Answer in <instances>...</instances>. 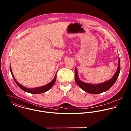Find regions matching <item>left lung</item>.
I'll return each instance as SVG.
<instances>
[{
    "instance_id": "8db88e82",
    "label": "left lung",
    "mask_w": 131,
    "mask_h": 131,
    "mask_svg": "<svg viewBox=\"0 0 131 131\" xmlns=\"http://www.w3.org/2000/svg\"><path fill=\"white\" fill-rule=\"evenodd\" d=\"M121 69V65H120V60L119 58L118 59V66L117 67V71L114 74L113 77L108 81H106L104 82L100 83L97 84H93L88 83H85L81 81L78 77V70L75 67V80L76 83L78 84L79 86L85 92L92 94H100L103 92H104L108 90L115 82L118 77L119 74Z\"/></svg>"
}]
</instances>
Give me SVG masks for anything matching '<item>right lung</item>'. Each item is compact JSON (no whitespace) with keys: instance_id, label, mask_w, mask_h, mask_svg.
Wrapping results in <instances>:
<instances>
[{"instance_id":"right-lung-1","label":"right lung","mask_w":131,"mask_h":131,"mask_svg":"<svg viewBox=\"0 0 131 131\" xmlns=\"http://www.w3.org/2000/svg\"><path fill=\"white\" fill-rule=\"evenodd\" d=\"M10 72H11V74H12V75L13 78V79H14L15 81L16 82V83H17V84L23 90V91H24L25 92H26L28 93H31V94H41V93H45V92H46L47 91H49L52 86L54 84L55 81H56V75H57V74H56V75L54 78V79H52V81L51 82H50V83H49L48 84L44 85V86H40V87H37V88H32V89H29V88H27L26 87H25L24 86H23L22 84H21L20 83H19L17 80L16 79H15L14 77V75L13 74V72H12V69H11V66L10 65Z\"/></svg>"}]
</instances>
